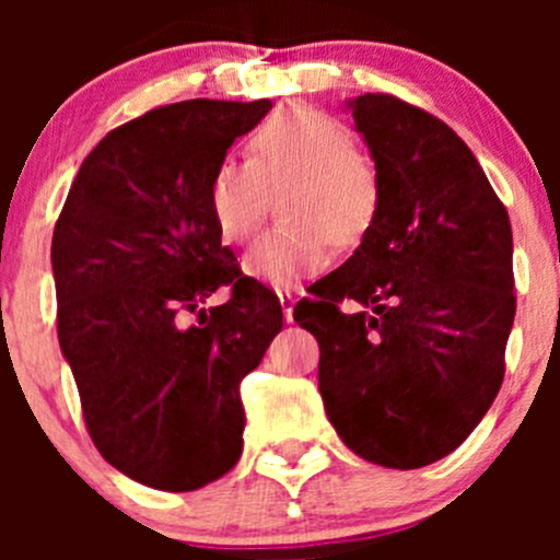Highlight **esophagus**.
<instances>
[{
    "mask_svg": "<svg viewBox=\"0 0 560 560\" xmlns=\"http://www.w3.org/2000/svg\"><path fill=\"white\" fill-rule=\"evenodd\" d=\"M281 312H284V319L292 322V308H295V295L292 292H279Z\"/></svg>",
    "mask_w": 560,
    "mask_h": 560,
    "instance_id": "34e87169",
    "label": "esophagus"
}]
</instances>
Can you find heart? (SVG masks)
<instances>
[{
    "mask_svg": "<svg viewBox=\"0 0 560 560\" xmlns=\"http://www.w3.org/2000/svg\"><path fill=\"white\" fill-rule=\"evenodd\" d=\"M279 206L281 219L246 254L244 270L292 290L330 262V241L352 248L382 208V175L354 135L314 107H284L248 138V160L222 156L208 178V213L219 238L246 244Z\"/></svg>",
    "mask_w": 560,
    "mask_h": 560,
    "instance_id": "obj_1",
    "label": "heart"
}]
</instances>
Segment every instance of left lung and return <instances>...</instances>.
I'll use <instances>...</instances> for the list:
<instances>
[{
	"instance_id": "obj_1",
	"label": "left lung",
	"mask_w": 560,
	"mask_h": 560,
	"mask_svg": "<svg viewBox=\"0 0 560 560\" xmlns=\"http://www.w3.org/2000/svg\"><path fill=\"white\" fill-rule=\"evenodd\" d=\"M349 107L380 167L382 208L295 322L319 343V393L343 444L380 466L422 468L466 442L504 382L510 213L436 116L393 94ZM343 300L370 312L343 315Z\"/></svg>"
}]
</instances>
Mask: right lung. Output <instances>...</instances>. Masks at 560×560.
Wrapping results in <instances>:
<instances>
[{"label":"right lung","mask_w":560,"mask_h":560,"mask_svg":"<svg viewBox=\"0 0 560 560\" xmlns=\"http://www.w3.org/2000/svg\"><path fill=\"white\" fill-rule=\"evenodd\" d=\"M270 100H186L107 132L54 228L56 330L94 447L156 490H197L244 450L241 382L281 330L208 213V178ZM222 307L199 306L218 289ZM197 313L184 328L179 316Z\"/></svg>","instance_id":"right-lung-1"}]
</instances>
